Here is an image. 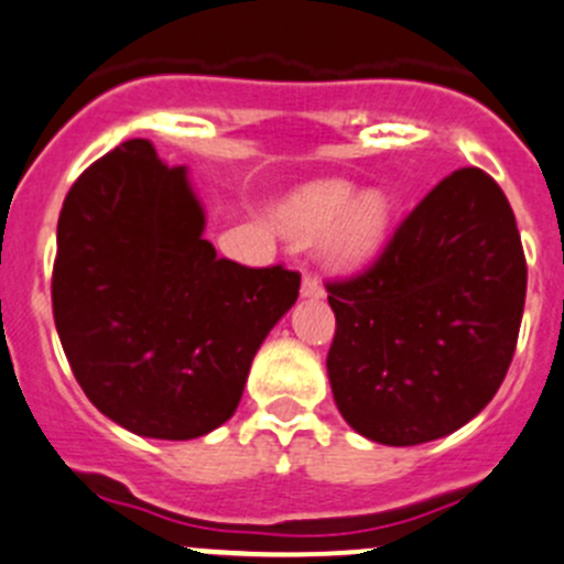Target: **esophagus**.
Instances as JSON below:
<instances>
[{
  "label": "esophagus",
  "instance_id": "obj_1",
  "mask_svg": "<svg viewBox=\"0 0 564 564\" xmlns=\"http://www.w3.org/2000/svg\"><path fill=\"white\" fill-rule=\"evenodd\" d=\"M300 294H303L305 300H322L324 297V289H322V283H318V278L305 275L303 278V286H300Z\"/></svg>",
  "mask_w": 564,
  "mask_h": 564
}]
</instances>
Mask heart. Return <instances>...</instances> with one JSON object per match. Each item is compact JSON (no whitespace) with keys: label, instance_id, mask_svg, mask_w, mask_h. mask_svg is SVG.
Segmentation results:
<instances>
[{"label":"heart","instance_id":"b5f03b06","mask_svg":"<svg viewBox=\"0 0 564 564\" xmlns=\"http://www.w3.org/2000/svg\"><path fill=\"white\" fill-rule=\"evenodd\" d=\"M395 204L382 187L357 193L349 180H316L289 193L275 220L289 237L311 242L324 235V259L340 272L360 270L390 235Z\"/></svg>","mask_w":564,"mask_h":564}]
</instances>
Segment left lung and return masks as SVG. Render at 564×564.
Listing matches in <instances>:
<instances>
[{"label": "left lung", "mask_w": 564, "mask_h": 564, "mask_svg": "<svg viewBox=\"0 0 564 564\" xmlns=\"http://www.w3.org/2000/svg\"><path fill=\"white\" fill-rule=\"evenodd\" d=\"M524 297V248L502 187L480 169H458L362 275L327 283L338 412L390 447L458 431L508 373Z\"/></svg>", "instance_id": "1"}]
</instances>
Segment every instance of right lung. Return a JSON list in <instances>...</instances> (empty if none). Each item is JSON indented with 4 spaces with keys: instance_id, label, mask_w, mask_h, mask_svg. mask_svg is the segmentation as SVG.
Listing matches in <instances>:
<instances>
[{
    "instance_id": "1",
    "label": "right lung",
    "mask_w": 564,
    "mask_h": 564,
    "mask_svg": "<svg viewBox=\"0 0 564 564\" xmlns=\"http://www.w3.org/2000/svg\"><path fill=\"white\" fill-rule=\"evenodd\" d=\"M187 169L147 139L67 193L51 303L89 401L150 440H196L235 414L256 351L297 303L300 275L218 259Z\"/></svg>"
}]
</instances>
